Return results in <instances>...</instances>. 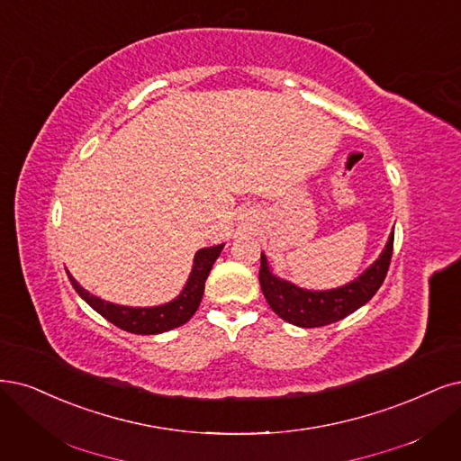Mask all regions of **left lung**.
I'll list each match as a JSON object with an SVG mask.
<instances>
[{
	"label": "left lung",
	"mask_w": 461,
	"mask_h": 461,
	"mask_svg": "<svg viewBox=\"0 0 461 461\" xmlns=\"http://www.w3.org/2000/svg\"><path fill=\"white\" fill-rule=\"evenodd\" d=\"M393 240L394 236L391 234L382 256L358 278L341 285V288L321 292L303 290L288 280L278 278L268 267L265 253H261L259 284L267 303L282 321L301 328H319L338 322L347 314L366 305L379 290V285L384 284L393 256Z\"/></svg>",
	"instance_id": "1"
}]
</instances>
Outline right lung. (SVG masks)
Wrapping results in <instances>:
<instances>
[{
	"label": "right lung",
	"mask_w": 461,
	"mask_h": 461,
	"mask_svg": "<svg viewBox=\"0 0 461 461\" xmlns=\"http://www.w3.org/2000/svg\"><path fill=\"white\" fill-rule=\"evenodd\" d=\"M223 246L225 244L198 249L194 256L193 271H190V276L185 284L183 292L176 299L169 301V303L158 305V307H125V305L108 303V301L95 297L93 294L84 290L70 273H68V280L74 285L77 295L82 297L91 309H95L101 316H104L108 322H113L114 326L125 331L139 333V336H154V333H162L173 328H179L193 319V314L196 312L203 295L205 278H208L212 267L219 258Z\"/></svg>",
	"instance_id": "1"
}]
</instances>
